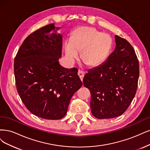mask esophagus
I'll return each instance as SVG.
<instances>
[{
  "instance_id": "34e87169",
  "label": "esophagus",
  "mask_w": 150,
  "mask_h": 150,
  "mask_svg": "<svg viewBox=\"0 0 150 150\" xmlns=\"http://www.w3.org/2000/svg\"><path fill=\"white\" fill-rule=\"evenodd\" d=\"M78 75H79V76L80 77V79H81V81L83 80V79L84 75H85V72L81 70H79V71H78Z\"/></svg>"
}]
</instances>
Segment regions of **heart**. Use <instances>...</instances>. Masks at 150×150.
<instances>
[{
	"instance_id": "obj_1",
	"label": "heart",
	"mask_w": 150,
	"mask_h": 150,
	"mask_svg": "<svg viewBox=\"0 0 150 150\" xmlns=\"http://www.w3.org/2000/svg\"><path fill=\"white\" fill-rule=\"evenodd\" d=\"M112 46L110 35L93 27H81L76 28L71 38L66 40L64 49L67 60L71 64L79 57V52H82V60L89 66L95 67L107 59Z\"/></svg>"
}]
</instances>
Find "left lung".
<instances>
[{"label": "left lung", "instance_id": "8db88e82", "mask_svg": "<svg viewBox=\"0 0 150 150\" xmlns=\"http://www.w3.org/2000/svg\"><path fill=\"white\" fill-rule=\"evenodd\" d=\"M116 47L107 60L88 70L83 85L91 93V113L98 119L119 117L129 107L136 94L139 62L133 47L115 35Z\"/></svg>", "mask_w": 150, "mask_h": 150}]
</instances>
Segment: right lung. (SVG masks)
Here are the masks:
<instances>
[{
    "mask_svg": "<svg viewBox=\"0 0 150 150\" xmlns=\"http://www.w3.org/2000/svg\"><path fill=\"white\" fill-rule=\"evenodd\" d=\"M54 23L28 35L14 60L17 90L30 112L43 119L65 117L72 96L83 85L76 68L65 69L62 56V35Z\"/></svg>",
    "mask_w": 150,
    "mask_h": 150,
    "instance_id": "1",
    "label": "right lung"
}]
</instances>
